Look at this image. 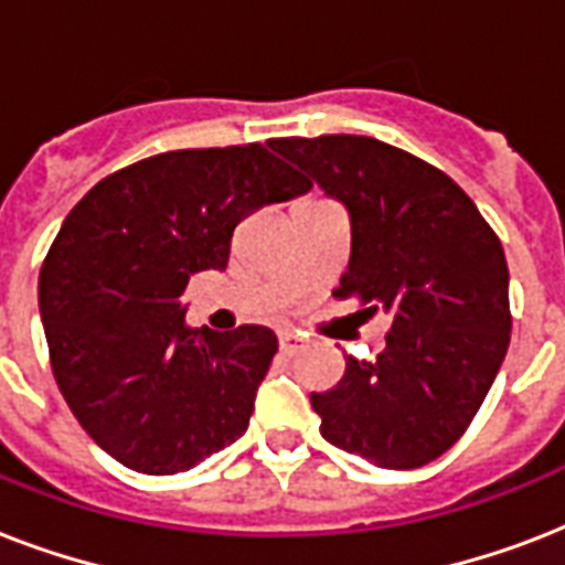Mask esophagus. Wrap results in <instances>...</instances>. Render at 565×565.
<instances>
[{
	"label": "esophagus",
	"instance_id": "34e87169",
	"mask_svg": "<svg viewBox=\"0 0 565 565\" xmlns=\"http://www.w3.org/2000/svg\"><path fill=\"white\" fill-rule=\"evenodd\" d=\"M278 345H281L284 354H299L305 349V337H299L296 331H281L278 334Z\"/></svg>",
	"mask_w": 565,
	"mask_h": 565
}]
</instances>
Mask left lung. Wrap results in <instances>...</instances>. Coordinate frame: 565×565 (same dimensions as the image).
I'll return each mask as SVG.
<instances>
[{"label":"left lung","instance_id":"1","mask_svg":"<svg viewBox=\"0 0 565 565\" xmlns=\"http://www.w3.org/2000/svg\"><path fill=\"white\" fill-rule=\"evenodd\" d=\"M349 213L337 299L390 317L375 361L345 354L343 381L310 393L331 446L381 469H416L463 437L510 345L504 248L446 172L375 137L269 143Z\"/></svg>","mask_w":565,"mask_h":565}]
</instances>
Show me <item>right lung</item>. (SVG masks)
Segmentation results:
<instances>
[{"label":"right lung","instance_id":"right-lung-1","mask_svg":"<svg viewBox=\"0 0 565 565\" xmlns=\"http://www.w3.org/2000/svg\"><path fill=\"white\" fill-rule=\"evenodd\" d=\"M266 146L181 149L114 172L43 260L57 386L93 443L135 472H188L246 434L278 337L190 328L181 296L195 273L228 266L243 216L310 190Z\"/></svg>","mask_w":565,"mask_h":565}]
</instances>
